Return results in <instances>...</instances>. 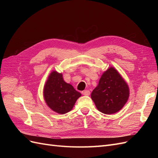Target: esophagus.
Here are the masks:
<instances>
[{
  "instance_id": "esophagus-1",
  "label": "esophagus",
  "mask_w": 158,
  "mask_h": 158,
  "mask_svg": "<svg viewBox=\"0 0 158 158\" xmlns=\"http://www.w3.org/2000/svg\"><path fill=\"white\" fill-rule=\"evenodd\" d=\"M82 94L84 95H90V92L89 90H84V91H82Z\"/></svg>"
}]
</instances>
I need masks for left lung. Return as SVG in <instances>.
Listing matches in <instances>:
<instances>
[{"mask_svg": "<svg viewBox=\"0 0 158 158\" xmlns=\"http://www.w3.org/2000/svg\"><path fill=\"white\" fill-rule=\"evenodd\" d=\"M129 94L128 84L118 72L111 66L103 73L91 98L100 112L111 114L124 107Z\"/></svg>", "mask_w": 158, "mask_h": 158, "instance_id": "obj_1", "label": "left lung"}]
</instances>
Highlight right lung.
Listing matches in <instances>:
<instances>
[{"label": "right lung", "mask_w": 158, "mask_h": 158, "mask_svg": "<svg viewBox=\"0 0 158 158\" xmlns=\"http://www.w3.org/2000/svg\"><path fill=\"white\" fill-rule=\"evenodd\" d=\"M80 96L73 85L64 82L61 73L52 71L49 74L44 85V97L52 111L59 114L69 112Z\"/></svg>", "instance_id": "1"}]
</instances>
